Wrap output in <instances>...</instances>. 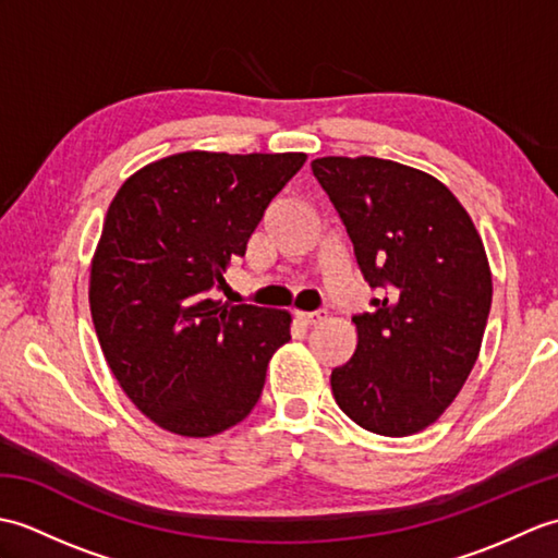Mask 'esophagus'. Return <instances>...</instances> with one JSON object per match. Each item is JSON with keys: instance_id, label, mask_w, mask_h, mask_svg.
<instances>
[{"instance_id": "obj_1", "label": "esophagus", "mask_w": 558, "mask_h": 558, "mask_svg": "<svg viewBox=\"0 0 558 558\" xmlns=\"http://www.w3.org/2000/svg\"><path fill=\"white\" fill-rule=\"evenodd\" d=\"M324 318H326V312H294V322H300L302 326L322 324Z\"/></svg>"}]
</instances>
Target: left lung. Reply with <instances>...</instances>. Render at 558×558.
<instances>
[{
  "instance_id": "left-lung-1",
  "label": "left lung",
  "mask_w": 558,
  "mask_h": 558,
  "mask_svg": "<svg viewBox=\"0 0 558 558\" xmlns=\"http://www.w3.org/2000/svg\"><path fill=\"white\" fill-rule=\"evenodd\" d=\"M314 177L354 246L372 312L352 316L357 350L330 374L362 429L410 436L441 417L477 362L492 270L468 210L436 177L372 156H328Z\"/></svg>"
}]
</instances>
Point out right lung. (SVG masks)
Returning <instances> with one entry per match:
<instances>
[{"instance_id":"obj_1","label":"right lung","mask_w":558,"mask_h":558,"mask_svg":"<svg viewBox=\"0 0 558 558\" xmlns=\"http://www.w3.org/2000/svg\"><path fill=\"white\" fill-rule=\"evenodd\" d=\"M304 160L186 150L141 168L112 198L90 260V316L117 384L162 429L216 436L258 402L292 318L208 292Z\"/></svg>"}]
</instances>
